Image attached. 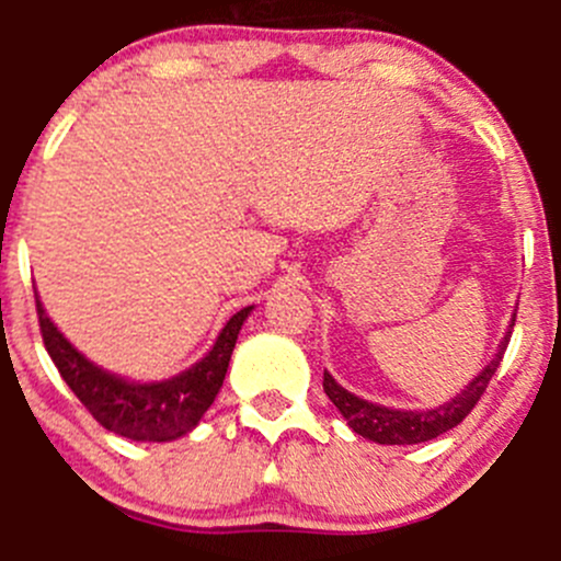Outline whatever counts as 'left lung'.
<instances>
[{
	"label": "left lung",
	"mask_w": 561,
	"mask_h": 561,
	"mask_svg": "<svg viewBox=\"0 0 561 561\" xmlns=\"http://www.w3.org/2000/svg\"><path fill=\"white\" fill-rule=\"evenodd\" d=\"M513 325H516V314L511 317V325H507V333L502 336L500 350H496V355L491 358V364H485L483 369H480V375L472 377V382H467V388H463L461 393H456L454 399H448L445 404L432 407V410H393V407L375 404V401H366L360 399V396L350 393V390L339 386L328 371L322 375V388H325L328 399L336 404V410L342 412L347 426L353 428L355 434H360L364 439H371V443L377 445L428 443V439L456 428L458 423L472 412V407L478 404L483 390L489 388V380L494 377L502 355H505Z\"/></svg>",
	"instance_id": "obj_1"
}]
</instances>
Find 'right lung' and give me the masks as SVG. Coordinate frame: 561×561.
<instances>
[{
    "instance_id": "1",
    "label": "right lung",
    "mask_w": 561,
    "mask_h": 561,
    "mask_svg": "<svg viewBox=\"0 0 561 561\" xmlns=\"http://www.w3.org/2000/svg\"><path fill=\"white\" fill-rule=\"evenodd\" d=\"M35 298L45 350L59 369L61 380L92 412L94 421L103 423L107 432L135 439V443H173L201 423V417L217 399L225 375H228L230 355H233L241 325L254 309L244 307L230 317L211 350L190 369L179 371L168 380L140 382L113 375V371L89 360L54 325L37 293Z\"/></svg>"
}]
</instances>
